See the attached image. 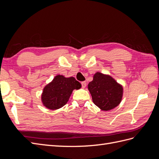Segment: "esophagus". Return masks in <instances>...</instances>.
Masks as SVG:
<instances>
[{
  "instance_id": "obj_1",
  "label": "esophagus",
  "mask_w": 159,
  "mask_h": 159,
  "mask_svg": "<svg viewBox=\"0 0 159 159\" xmlns=\"http://www.w3.org/2000/svg\"><path fill=\"white\" fill-rule=\"evenodd\" d=\"M86 85H87V84H86L85 81H82V82H81V87H82V88H85L86 87Z\"/></svg>"
}]
</instances>
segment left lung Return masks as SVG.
Masks as SVG:
<instances>
[{
    "mask_svg": "<svg viewBox=\"0 0 159 159\" xmlns=\"http://www.w3.org/2000/svg\"><path fill=\"white\" fill-rule=\"evenodd\" d=\"M93 102L103 111H109L121 103L123 88L112 77L97 72L88 84Z\"/></svg>",
    "mask_w": 159,
    "mask_h": 159,
    "instance_id": "obj_1",
    "label": "left lung"
}]
</instances>
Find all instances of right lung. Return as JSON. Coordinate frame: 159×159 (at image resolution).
Returning a JSON list of instances; mask_svg holds the SVG:
<instances>
[{"label":"right lung","instance_id":"add662e5","mask_svg":"<svg viewBox=\"0 0 159 159\" xmlns=\"http://www.w3.org/2000/svg\"><path fill=\"white\" fill-rule=\"evenodd\" d=\"M81 87V84L74 77L65 78L62 75H57L43 89L42 102L51 110L60 109L68 102L73 90Z\"/></svg>","mask_w":159,"mask_h":159}]
</instances>
